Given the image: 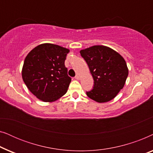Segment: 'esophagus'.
<instances>
[{
  "label": "esophagus",
  "instance_id": "obj_1",
  "mask_svg": "<svg viewBox=\"0 0 153 153\" xmlns=\"http://www.w3.org/2000/svg\"><path fill=\"white\" fill-rule=\"evenodd\" d=\"M74 78H75V79H77V80H79V75H76V76H75Z\"/></svg>",
  "mask_w": 153,
  "mask_h": 153
}]
</instances>
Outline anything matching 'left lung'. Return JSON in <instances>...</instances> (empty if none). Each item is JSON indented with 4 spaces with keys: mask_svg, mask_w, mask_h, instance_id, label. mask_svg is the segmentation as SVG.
Wrapping results in <instances>:
<instances>
[{
    "mask_svg": "<svg viewBox=\"0 0 153 153\" xmlns=\"http://www.w3.org/2000/svg\"><path fill=\"white\" fill-rule=\"evenodd\" d=\"M94 79L93 88L86 92L88 97L103 103L114 99L124 87L128 68L124 58L118 52L102 45L81 50Z\"/></svg>",
    "mask_w": 153,
    "mask_h": 153,
    "instance_id": "left-lung-1",
    "label": "left lung"
}]
</instances>
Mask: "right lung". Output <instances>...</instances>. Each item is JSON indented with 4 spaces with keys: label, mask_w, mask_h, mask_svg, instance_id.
<instances>
[{
    "label": "right lung",
    "mask_w": 153,
    "mask_h": 153,
    "mask_svg": "<svg viewBox=\"0 0 153 153\" xmlns=\"http://www.w3.org/2000/svg\"><path fill=\"white\" fill-rule=\"evenodd\" d=\"M70 50L53 44L37 46L25 58L22 78L29 91L37 98L51 102L68 91L71 78L65 60Z\"/></svg>",
    "instance_id": "obj_1"
}]
</instances>
